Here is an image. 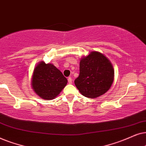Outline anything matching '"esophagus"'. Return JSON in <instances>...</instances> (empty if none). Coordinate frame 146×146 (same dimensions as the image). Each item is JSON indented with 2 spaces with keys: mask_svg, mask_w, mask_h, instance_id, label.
<instances>
[{
  "mask_svg": "<svg viewBox=\"0 0 146 146\" xmlns=\"http://www.w3.org/2000/svg\"><path fill=\"white\" fill-rule=\"evenodd\" d=\"M72 79H71V77H68V83H69V84H71L72 83Z\"/></svg>",
  "mask_w": 146,
  "mask_h": 146,
  "instance_id": "obj_1",
  "label": "esophagus"
}]
</instances>
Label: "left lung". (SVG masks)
Instances as JSON below:
<instances>
[{"mask_svg":"<svg viewBox=\"0 0 146 146\" xmlns=\"http://www.w3.org/2000/svg\"><path fill=\"white\" fill-rule=\"evenodd\" d=\"M113 80V67L104 54L92 51L81 58L75 85L83 96L96 98L102 96L110 89Z\"/></svg>","mask_w":146,"mask_h":146,"instance_id":"8db88e82","label":"left lung"}]
</instances>
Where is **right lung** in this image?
<instances>
[{"label": "right lung", "mask_w": 146, "mask_h": 146, "mask_svg": "<svg viewBox=\"0 0 146 146\" xmlns=\"http://www.w3.org/2000/svg\"><path fill=\"white\" fill-rule=\"evenodd\" d=\"M31 86L41 99L50 100L59 96L67 84V79L53 64L40 61L35 67Z\"/></svg>", "instance_id": "1"}]
</instances>
